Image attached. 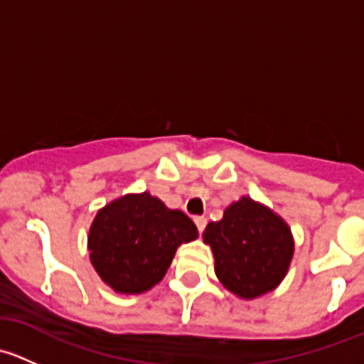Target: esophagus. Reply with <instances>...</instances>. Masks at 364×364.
<instances>
[{
  "instance_id": "obj_1",
  "label": "esophagus",
  "mask_w": 364,
  "mask_h": 364,
  "mask_svg": "<svg viewBox=\"0 0 364 364\" xmlns=\"http://www.w3.org/2000/svg\"><path fill=\"white\" fill-rule=\"evenodd\" d=\"M193 222H196V225H197V229H199V232H203L205 223H208V220H205L204 216H196V218H193Z\"/></svg>"
}]
</instances>
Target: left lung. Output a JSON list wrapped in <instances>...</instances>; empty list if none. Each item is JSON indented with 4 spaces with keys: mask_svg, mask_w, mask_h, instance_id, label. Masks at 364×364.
Here are the masks:
<instances>
[{
    "mask_svg": "<svg viewBox=\"0 0 364 364\" xmlns=\"http://www.w3.org/2000/svg\"><path fill=\"white\" fill-rule=\"evenodd\" d=\"M215 257L220 284L241 299L273 292L287 277L294 257V236L280 215L243 196L208 223L203 232Z\"/></svg>",
    "mask_w": 364,
    "mask_h": 364,
    "instance_id": "obj_1",
    "label": "left lung"
}]
</instances>
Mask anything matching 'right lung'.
Wrapping results in <instances>:
<instances>
[{"label":"right lung","mask_w":364,"mask_h":364,"mask_svg":"<svg viewBox=\"0 0 364 364\" xmlns=\"http://www.w3.org/2000/svg\"><path fill=\"white\" fill-rule=\"evenodd\" d=\"M196 223L149 192L127 193L98 209L87 234L95 271L119 294H142L160 284L176 250L197 240Z\"/></svg>","instance_id":"1"}]
</instances>
